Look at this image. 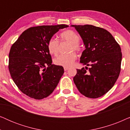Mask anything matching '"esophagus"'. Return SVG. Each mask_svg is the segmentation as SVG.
Returning <instances> with one entry per match:
<instances>
[{
    "mask_svg": "<svg viewBox=\"0 0 130 130\" xmlns=\"http://www.w3.org/2000/svg\"><path fill=\"white\" fill-rule=\"evenodd\" d=\"M69 67H64V71H67V70H69Z\"/></svg>",
    "mask_w": 130,
    "mask_h": 130,
    "instance_id": "34e87169",
    "label": "esophagus"
}]
</instances>
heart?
I'll use <instances>...</instances> for the list:
<instances>
[{
  "mask_svg": "<svg viewBox=\"0 0 130 130\" xmlns=\"http://www.w3.org/2000/svg\"><path fill=\"white\" fill-rule=\"evenodd\" d=\"M60 37L62 40H65L70 42L71 45L69 51L75 50L76 51H80V46L79 42L80 37L77 33L72 30H66L60 34ZM58 45L59 42L56 38H52L50 39L47 44V48L51 54H57L58 51ZM77 57L74 52H70L67 54H61L54 60L55 64L64 67H70L74 63Z\"/></svg>",
  "mask_w": 130,
  "mask_h": 130,
  "instance_id": "b5f03b06",
  "label": "heart"
}]
</instances>
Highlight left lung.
Segmentation results:
<instances>
[{"label": "left lung", "instance_id": "1", "mask_svg": "<svg viewBox=\"0 0 130 130\" xmlns=\"http://www.w3.org/2000/svg\"><path fill=\"white\" fill-rule=\"evenodd\" d=\"M71 26L78 32L85 46L80 62L90 66L88 72L83 67L77 69L73 77L74 84L85 96L98 98L112 88L120 75L122 60L120 46L104 28L91 25Z\"/></svg>", "mask_w": 130, "mask_h": 130}]
</instances>
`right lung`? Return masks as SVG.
<instances>
[{
  "instance_id": "obj_1",
  "label": "right lung",
  "mask_w": 130,
  "mask_h": 130,
  "mask_svg": "<svg viewBox=\"0 0 130 130\" xmlns=\"http://www.w3.org/2000/svg\"><path fill=\"white\" fill-rule=\"evenodd\" d=\"M68 26L62 24L29 28L10 48V76L19 90L31 98L48 96L63 76V67L52 64L47 44L60 29Z\"/></svg>"
}]
</instances>
